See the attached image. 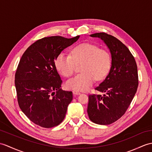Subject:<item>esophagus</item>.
<instances>
[{"label": "esophagus", "instance_id": "obj_1", "mask_svg": "<svg viewBox=\"0 0 152 152\" xmlns=\"http://www.w3.org/2000/svg\"><path fill=\"white\" fill-rule=\"evenodd\" d=\"M72 93H73L74 95H79V94H81V93L80 92V91H76V90H74Z\"/></svg>", "mask_w": 152, "mask_h": 152}]
</instances>
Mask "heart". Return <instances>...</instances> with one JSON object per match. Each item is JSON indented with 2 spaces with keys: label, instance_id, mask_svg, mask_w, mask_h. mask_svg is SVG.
Wrapping results in <instances>:
<instances>
[{
  "label": "heart",
  "instance_id": "b5f03b06",
  "mask_svg": "<svg viewBox=\"0 0 152 152\" xmlns=\"http://www.w3.org/2000/svg\"><path fill=\"white\" fill-rule=\"evenodd\" d=\"M111 57L104 48L91 43L75 46L70 56L60 53L55 60V66L60 74L71 76L76 65H80L82 73L66 82V87L76 91H86L92 86L94 79L101 80L107 75L111 66Z\"/></svg>",
  "mask_w": 152,
  "mask_h": 152
}]
</instances>
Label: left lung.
I'll return each instance as SVG.
<instances>
[{"instance_id": "8db88e82", "label": "left lung", "mask_w": 152, "mask_h": 152, "mask_svg": "<svg viewBox=\"0 0 152 152\" xmlns=\"http://www.w3.org/2000/svg\"><path fill=\"white\" fill-rule=\"evenodd\" d=\"M107 45L111 56V66L105 79L96 90L104 95L90 94L87 113L91 121L108 125L125 113L137 92L138 72L135 58L121 41L106 33L90 35Z\"/></svg>"}]
</instances>
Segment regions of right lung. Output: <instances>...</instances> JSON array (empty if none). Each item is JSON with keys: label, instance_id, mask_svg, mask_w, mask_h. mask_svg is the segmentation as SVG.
<instances>
[{"label": "right lung", "instance_id": "1", "mask_svg": "<svg viewBox=\"0 0 152 152\" xmlns=\"http://www.w3.org/2000/svg\"><path fill=\"white\" fill-rule=\"evenodd\" d=\"M79 37L42 38L31 45L20 58L15 76L17 101L24 115L43 128L59 125L72 100V92L61 89L62 80L54 62Z\"/></svg>", "mask_w": 152, "mask_h": 152}]
</instances>
